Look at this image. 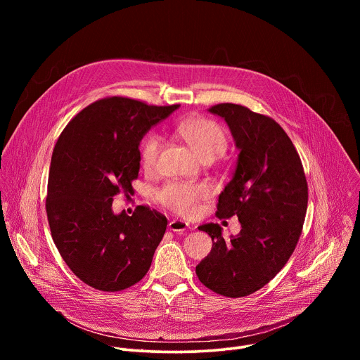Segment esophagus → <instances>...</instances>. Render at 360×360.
<instances>
[{"label":"esophagus","mask_w":360,"mask_h":360,"mask_svg":"<svg viewBox=\"0 0 360 360\" xmlns=\"http://www.w3.org/2000/svg\"><path fill=\"white\" fill-rule=\"evenodd\" d=\"M168 229L172 231V232H184L186 229H191L189 224L188 222H184V221H179V219H174L168 224Z\"/></svg>","instance_id":"1"}]
</instances>
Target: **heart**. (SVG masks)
<instances>
[{
    "label": "heart",
    "mask_w": 360,
    "mask_h": 360,
    "mask_svg": "<svg viewBox=\"0 0 360 360\" xmlns=\"http://www.w3.org/2000/svg\"><path fill=\"white\" fill-rule=\"evenodd\" d=\"M178 131L200 161L205 158H218L228 143L221 125L207 118H189L179 125ZM160 146L161 138L157 134H149L143 138L141 143V162L145 169L149 171L155 167ZM207 195L208 188L205 185L168 184L158 192V200L179 215H192L198 200Z\"/></svg>",
    "instance_id": "b5f03b06"
}]
</instances>
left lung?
Here are the masks:
<instances>
[{
	"instance_id": "8db88e82",
	"label": "left lung",
	"mask_w": 360,
	"mask_h": 360,
	"mask_svg": "<svg viewBox=\"0 0 360 360\" xmlns=\"http://www.w3.org/2000/svg\"><path fill=\"white\" fill-rule=\"evenodd\" d=\"M210 112L225 120L239 150L217 217L236 215L240 232L225 240L218 224L199 226L212 238V249L196 275L211 290L240 297L265 286L290 258L306 215L307 184L290 138L272 118L236 104Z\"/></svg>"
}]
</instances>
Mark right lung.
<instances>
[{
    "label": "right lung",
    "instance_id": "right-lung-1",
    "mask_svg": "<svg viewBox=\"0 0 360 360\" xmlns=\"http://www.w3.org/2000/svg\"><path fill=\"white\" fill-rule=\"evenodd\" d=\"M179 105L155 107L111 96L84 108L63 131L51 158L46 217L54 243L86 285L118 292L139 282L164 238L167 218L148 207L114 214L132 193L143 135Z\"/></svg>",
    "mask_w": 360,
    "mask_h": 360
}]
</instances>
